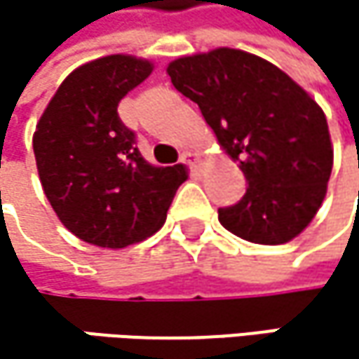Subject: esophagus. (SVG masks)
<instances>
[{"mask_svg": "<svg viewBox=\"0 0 359 359\" xmlns=\"http://www.w3.org/2000/svg\"><path fill=\"white\" fill-rule=\"evenodd\" d=\"M180 162L182 164H187L189 168H193V170H197L199 168V164H201V160H199V156L195 154V151H184L182 156H180Z\"/></svg>", "mask_w": 359, "mask_h": 359, "instance_id": "1", "label": "esophagus"}]
</instances>
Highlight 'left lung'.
I'll list each match as a JSON object with an SVG mask.
<instances>
[{"label": "left lung", "mask_w": 359, "mask_h": 359, "mask_svg": "<svg viewBox=\"0 0 359 359\" xmlns=\"http://www.w3.org/2000/svg\"><path fill=\"white\" fill-rule=\"evenodd\" d=\"M166 72L248 180L243 199L218 210L220 224L259 245L295 239L320 210L332 170L323 108L278 66L241 49L182 55Z\"/></svg>", "instance_id": "left-lung-1"}]
</instances>
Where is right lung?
Masks as SVG:
<instances>
[{
  "label": "right lung",
  "instance_id": "obj_1",
  "mask_svg": "<svg viewBox=\"0 0 359 359\" xmlns=\"http://www.w3.org/2000/svg\"><path fill=\"white\" fill-rule=\"evenodd\" d=\"M154 64L128 53L72 70L43 109L33 135L36 172L60 222L108 250L139 243L162 229L187 168L154 166L118 118L120 100Z\"/></svg>",
  "mask_w": 359,
  "mask_h": 359
}]
</instances>
